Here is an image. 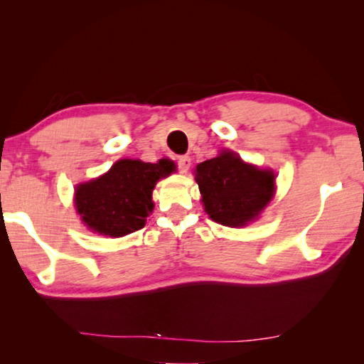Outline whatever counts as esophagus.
I'll list each match as a JSON object with an SVG mask.
<instances>
[{
    "label": "esophagus",
    "instance_id": "1",
    "mask_svg": "<svg viewBox=\"0 0 364 364\" xmlns=\"http://www.w3.org/2000/svg\"><path fill=\"white\" fill-rule=\"evenodd\" d=\"M189 167H191V157L189 156L178 157V170H180L181 173H188Z\"/></svg>",
    "mask_w": 364,
    "mask_h": 364
}]
</instances>
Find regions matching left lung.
<instances>
[{
  "label": "left lung",
  "mask_w": 364,
  "mask_h": 364,
  "mask_svg": "<svg viewBox=\"0 0 364 364\" xmlns=\"http://www.w3.org/2000/svg\"><path fill=\"white\" fill-rule=\"evenodd\" d=\"M196 181L208 217L230 228L257 220L276 189L273 170L244 162L232 151H221L217 157L197 165Z\"/></svg>",
  "instance_id": "left-lung-1"
}]
</instances>
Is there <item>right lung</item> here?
Returning <instances> with one entry per match:
<instances>
[{
	"mask_svg": "<svg viewBox=\"0 0 364 364\" xmlns=\"http://www.w3.org/2000/svg\"><path fill=\"white\" fill-rule=\"evenodd\" d=\"M176 170L170 159L157 164L122 159L107 173L78 184L75 208L86 228L110 237H122L144 228L154 202L152 191L160 178Z\"/></svg>",
	"mask_w": 364,
	"mask_h": 364,
	"instance_id": "add662e5",
	"label": "right lung"
}]
</instances>
